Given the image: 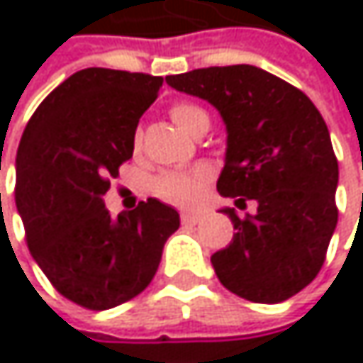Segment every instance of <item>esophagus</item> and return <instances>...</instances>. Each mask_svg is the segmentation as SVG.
<instances>
[{
    "label": "esophagus",
    "mask_w": 363,
    "mask_h": 363,
    "mask_svg": "<svg viewBox=\"0 0 363 363\" xmlns=\"http://www.w3.org/2000/svg\"><path fill=\"white\" fill-rule=\"evenodd\" d=\"M182 225H195L199 220V214H193V212H182L181 214Z\"/></svg>",
    "instance_id": "obj_1"
}]
</instances>
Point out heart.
<instances>
[{"mask_svg": "<svg viewBox=\"0 0 363 363\" xmlns=\"http://www.w3.org/2000/svg\"><path fill=\"white\" fill-rule=\"evenodd\" d=\"M170 117L172 121L181 128L182 132L186 134H193L201 123H210V117L208 113L193 105V103H177L172 109H170ZM199 181H201V174H182V172H166L162 174L153 189L160 197L168 199V201H174V203H191L195 197H197V191H199Z\"/></svg>", "mask_w": 363, "mask_h": 363, "instance_id": "heart-1", "label": "heart"}]
</instances>
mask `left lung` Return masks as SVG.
Masks as SVG:
<instances>
[{
  "mask_svg": "<svg viewBox=\"0 0 363 363\" xmlns=\"http://www.w3.org/2000/svg\"><path fill=\"white\" fill-rule=\"evenodd\" d=\"M166 82L223 117L218 193L240 197L235 206L256 201L246 218L220 208L238 231L210 258L220 284L252 303L294 296L320 273L338 220V162L324 117L301 90L252 65L195 69Z\"/></svg>",
  "mask_w": 363,
  "mask_h": 363,
  "instance_id": "1",
  "label": "left lung"
}]
</instances>
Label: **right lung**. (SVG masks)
I'll return each instance as SVG.
<instances>
[{
    "instance_id": "add662e5",
    "label": "right lung",
    "mask_w": 363,
    "mask_h": 363,
    "mask_svg": "<svg viewBox=\"0 0 363 363\" xmlns=\"http://www.w3.org/2000/svg\"><path fill=\"white\" fill-rule=\"evenodd\" d=\"M164 77L90 67L65 79L29 119L16 153V208L27 246L69 301L105 311L153 279L179 212L149 197L113 218L111 179L132 157L138 119Z\"/></svg>"
}]
</instances>
